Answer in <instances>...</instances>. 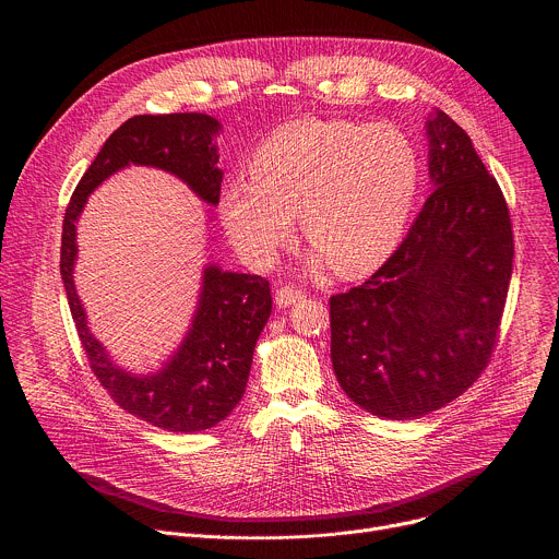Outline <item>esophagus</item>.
<instances>
[{"label":"esophagus","mask_w":559,"mask_h":559,"mask_svg":"<svg viewBox=\"0 0 559 559\" xmlns=\"http://www.w3.org/2000/svg\"><path fill=\"white\" fill-rule=\"evenodd\" d=\"M276 305L278 307H289V305H294V302H298L300 298H305V292L302 289H298V287H294V285H285V287H278L276 289Z\"/></svg>","instance_id":"1"}]
</instances>
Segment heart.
<instances>
[{"label": "heart", "instance_id": "1", "mask_svg": "<svg viewBox=\"0 0 559 559\" xmlns=\"http://www.w3.org/2000/svg\"><path fill=\"white\" fill-rule=\"evenodd\" d=\"M250 175L231 181L218 201L243 259L272 263L298 216L305 241L334 272L354 276L378 267L403 241L420 190V156L391 123L298 119L259 145Z\"/></svg>", "mask_w": 559, "mask_h": 559}]
</instances>
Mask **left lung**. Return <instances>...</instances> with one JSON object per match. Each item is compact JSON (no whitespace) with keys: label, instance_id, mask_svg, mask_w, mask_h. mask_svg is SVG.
Here are the masks:
<instances>
[{"label":"left lung","instance_id":"obj_1","mask_svg":"<svg viewBox=\"0 0 559 559\" xmlns=\"http://www.w3.org/2000/svg\"><path fill=\"white\" fill-rule=\"evenodd\" d=\"M433 192L362 285L330 298L332 365L365 412L414 420L462 395L496 349L513 274L504 194L468 134L427 121Z\"/></svg>","mask_w":559,"mask_h":559}]
</instances>
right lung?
I'll return each mask as SVG.
<instances>
[{"mask_svg": "<svg viewBox=\"0 0 559 559\" xmlns=\"http://www.w3.org/2000/svg\"><path fill=\"white\" fill-rule=\"evenodd\" d=\"M221 123L201 112L136 115L119 126L74 188L61 231V281L72 321L91 369L112 401L128 414L175 433H194L225 420L246 393L257 341L272 311L270 283L263 276L223 272L207 265L194 321L177 354L150 376H134L108 358L91 334L76 296L72 270L76 227L88 194L117 170L134 164L166 170L216 205L223 173L216 168L214 136Z\"/></svg>", "mask_w": 559, "mask_h": 559, "instance_id": "1", "label": "right lung"}]
</instances>
